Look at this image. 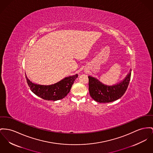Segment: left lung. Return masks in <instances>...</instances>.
<instances>
[{"label":"left lung","mask_w":153,"mask_h":153,"mask_svg":"<svg viewBox=\"0 0 153 153\" xmlns=\"http://www.w3.org/2000/svg\"><path fill=\"white\" fill-rule=\"evenodd\" d=\"M131 71L118 83L108 85L96 78L89 76V91L92 99L99 102H110L121 98L126 92L131 80Z\"/></svg>","instance_id":"8db88e82"}]
</instances>
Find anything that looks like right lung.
<instances>
[{
  "mask_svg": "<svg viewBox=\"0 0 153 153\" xmlns=\"http://www.w3.org/2000/svg\"><path fill=\"white\" fill-rule=\"evenodd\" d=\"M27 82L31 91L43 99L56 101L64 98L70 92L78 74L64 78L60 81L51 85H38L30 81L25 76Z\"/></svg>",
  "mask_w": 153,
  "mask_h": 153,
  "instance_id": "right-lung-1",
  "label": "right lung"
}]
</instances>
